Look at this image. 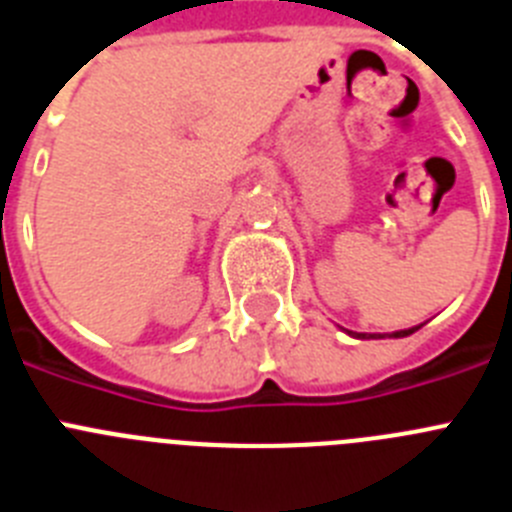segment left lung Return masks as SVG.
I'll use <instances>...</instances> for the list:
<instances>
[{
	"label": "left lung",
	"mask_w": 512,
	"mask_h": 512,
	"mask_svg": "<svg viewBox=\"0 0 512 512\" xmlns=\"http://www.w3.org/2000/svg\"><path fill=\"white\" fill-rule=\"evenodd\" d=\"M420 325H415V328H408V330H395V333H390L392 338H405L410 336V333H415ZM348 336H356V338H384V336H377V333H354V330H348Z\"/></svg>",
	"instance_id": "8db88e82"
}]
</instances>
